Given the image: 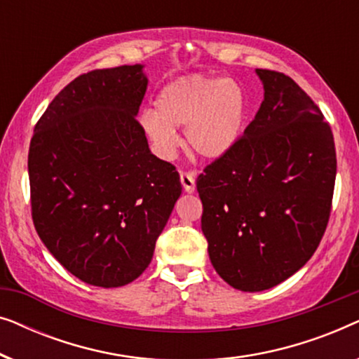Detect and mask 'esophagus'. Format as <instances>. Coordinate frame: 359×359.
I'll list each match as a JSON object with an SVG mask.
<instances>
[{
    "label": "esophagus",
    "mask_w": 359,
    "mask_h": 359,
    "mask_svg": "<svg viewBox=\"0 0 359 359\" xmlns=\"http://www.w3.org/2000/svg\"><path fill=\"white\" fill-rule=\"evenodd\" d=\"M180 180H181V184H183V189L186 191V193H189V194L194 193L196 180H194L193 173H181Z\"/></svg>",
    "instance_id": "obj_1"
}]
</instances>
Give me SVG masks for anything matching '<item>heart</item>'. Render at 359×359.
<instances>
[{
    "label": "heart",
    "instance_id": "b5f03b06",
    "mask_svg": "<svg viewBox=\"0 0 359 359\" xmlns=\"http://www.w3.org/2000/svg\"><path fill=\"white\" fill-rule=\"evenodd\" d=\"M155 109L142 111L139 122L156 154L171 158L180 147L176 127H184L191 154L215 161L230 154L242 137L248 96L230 78L191 75L161 88Z\"/></svg>",
    "mask_w": 359,
    "mask_h": 359
}]
</instances>
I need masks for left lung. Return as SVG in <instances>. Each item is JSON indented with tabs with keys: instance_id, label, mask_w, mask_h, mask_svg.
I'll return each mask as SVG.
<instances>
[{
	"instance_id": "obj_1",
	"label": "left lung",
	"mask_w": 359,
	"mask_h": 359,
	"mask_svg": "<svg viewBox=\"0 0 359 359\" xmlns=\"http://www.w3.org/2000/svg\"><path fill=\"white\" fill-rule=\"evenodd\" d=\"M264 97L243 137L198 178L201 229L220 278L243 292L286 281L320 243L337 176L335 142L292 78L259 70Z\"/></svg>"
}]
</instances>
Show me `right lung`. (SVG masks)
I'll list each match as a JSON object with an SVG mask.
<instances>
[{
  "mask_svg": "<svg viewBox=\"0 0 359 359\" xmlns=\"http://www.w3.org/2000/svg\"><path fill=\"white\" fill-rule=\"evenodd\" d=\"M147 85L140 63L80 75L53 97L29 147L39 237L91 286H126L145 271L181 194L178 171L151 154L135 119Z\"/></svg>",
  "mask_w": 359,
  "mask_h": 359,
  "instance_id": "1",
  "label": "right lung"
}]
</instances>
